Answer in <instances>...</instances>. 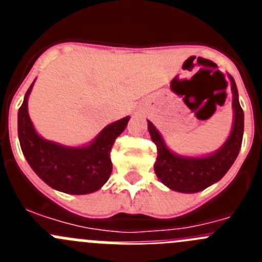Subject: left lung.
<instances>
[{
  "label": "left lung",
  "mask_w": 262,
  "mask_h": 262,
  "mask_svg": "<svg viewBox=\"0 0 262 262\" xmlns=\"http://www.w3.org/2000/svg\"><path fill=\"white\" fill-rule=\"evenodd\" d=\"M233 94V120L232 133L223 147L211 156L182 157L172 154L164 143L156 127L148 122V129L157 148V160L155 173L164 185L181 193H196L210 185L219 181L231 168L239 155L244 133V113L239 103V94L235 80L230 76Z\"/></svg>",
  "instance_id": "left-lung-1"
}]
</instances>
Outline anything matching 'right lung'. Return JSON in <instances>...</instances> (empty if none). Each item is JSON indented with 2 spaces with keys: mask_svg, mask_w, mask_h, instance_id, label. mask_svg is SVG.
Returning a JSON list of instances; mask_svg holds the SVG:
<instances>
[{
  "mask_svg": "<svg viewBox=\"0 0 262 262\" xmlns=\"http://www.w3.org/2000/svg\"><path fill=\"white\" fill-rule=\"evenodd\" d=\"M32 85L18 111V138L27 163L46 184L62 193L89 194L101 189L113 170L111 147L126 128L129 117L108 124L86 147H62L41 139L32 126L27 111Z\"/></svg>",
  "mask_w": 262,
  "mask_h": 262,
  "instance_id": "add662e5",
  "label": "right lung"
}]
</instances>
